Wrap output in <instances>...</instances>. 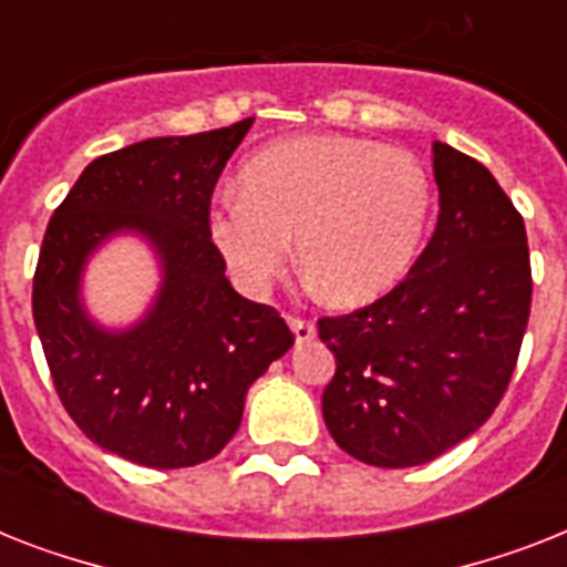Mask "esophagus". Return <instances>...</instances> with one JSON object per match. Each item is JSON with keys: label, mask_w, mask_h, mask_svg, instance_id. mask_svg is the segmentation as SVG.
I'll use <instances>...</instances> for the list:
<instances>
[{"label": "esophagus", "mask_w": 567, "mask_h": 567, "mask_svg": "<svg viewBox=\"0 0 567 567\" xmlns=\"http://www.w3.org/2000/svg\"><path fill=\"white\" fill-rule=\"evenodd\" d=\"M291 329L293 336H297V341H311V338L318 336V327L306 318H291Z\"/></svg>", "instance_id": "34e87169"}]
</instances>
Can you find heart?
<instances>
[{
	"mask_svg": "<svg viewBox=\"0 0 567 567\" xmlns=\"http://www.w3.org/2000/svg\"><path fill=\"white\" fill-rule=\"evenodd\" d=\"M432 214L430 173L412 153L364 137L306 135L244 164L240 190L208 212V238L249 293L300 258L323 297L362 306L394 288L421 249Z\"/></svg>",
	"mask_w": 567,
	"mask_h": 567,
	"instance_id": "heart-1",
	"label": "heart"
}]
</instances>
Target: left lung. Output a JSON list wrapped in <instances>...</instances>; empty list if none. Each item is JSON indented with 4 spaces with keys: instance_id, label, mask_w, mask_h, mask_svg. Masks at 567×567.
Masks as SVG:
<instances>
[{
    "instance_id": "8db88e82",
    "label": "left lung",
    "mask_w": 567,
    "mask_h": 567,
    "mask_svg": "<svg viewBox=\"0 0 567 567\" xmlns=\"http://www.w3.org/2000/svg\"><path fill=\"white\" fill-rule=\"evenodd\" d=\"M439 226L394 291L320 318L336 355L323 421L377 467L423 465L483 426L509 385L529 320L524 217L488 167L432 146Z\"/></svg>"
}]
</instances>
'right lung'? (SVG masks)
<instances>
[{"label": "right lung", "mask_w": 567, "mask_h": 567, "mask_svg": "<svg viewBox=\"0 0 567 567\" xmlns=\"http://www.w3.org/2000/svg\"><path fill=\"white\" fill-rule=\"evenodd\" d=\"M252 117L188 137H150L91 162L43 235L31 311L66 414L135 465L190 467L238 432L249 385L293 347L279 311L240 297L208 238L214 185ZM135 230L163 288L135 328L102 330L81 306L86 258Z\"/></svg>", "instance_id": "1"}]
</instances>
